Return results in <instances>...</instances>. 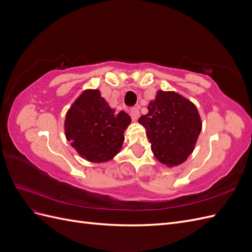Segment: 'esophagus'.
<instances>
[{
    "instance_id": "1",
    "label": "esophagus",
    "mask_w": 252,
    "mask_h": 252,
    "mask_svg": "<svg viewBox=\"0 0 252 252\" xmlns=\"http://www.w3.org/2000/svg\"><path fill=\"white\" fill-rule=\"evenodd\" d=\"M130 116H131V119L133 121H136L139 118H140V111L139 109L136 107H132L130 108Z\"/></svg>"
}]
</instances>
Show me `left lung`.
I'll use <instances>...</instances> for the list:
<instances>
[{
    "label": "left lung",
    "mask_w": 252,
    "mask_h": 252,
    "mask_svg": "<svg viewBox=\"0 0 252 252\" xmlns=\"http://www.w3.org/2000/svg\"><path fill=\"white\" fill-rule=\"evenodd\" d=\"M139 123L146 128L155 157L168 166L186 161L202 129L199 112L191 102L162 90L149 103L148 113L139 119Z\"/></svg>",
    "instance_id": "8db88e82"
}]
</instances>
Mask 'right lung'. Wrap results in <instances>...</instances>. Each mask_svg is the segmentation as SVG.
Listing matches in <instances>:
<instances>
[{
	"label": "right lung",
	"instance_id": "1",
	"mask_svg": "<svg viewBox=\"0 0 252 252\" xmlns=\"http://www.w3.org/2000/svg\"><path fill=\"white\" fill-rule=\"evenodd\" d=\"M130 122L126 112L110 108L100 91L87 90L67 112L66 138L88 161L106 162L121 149L124 130Z\"/></svg>",
	"mask_w": 252,
	"mask_h": 252
}]
</instances>
